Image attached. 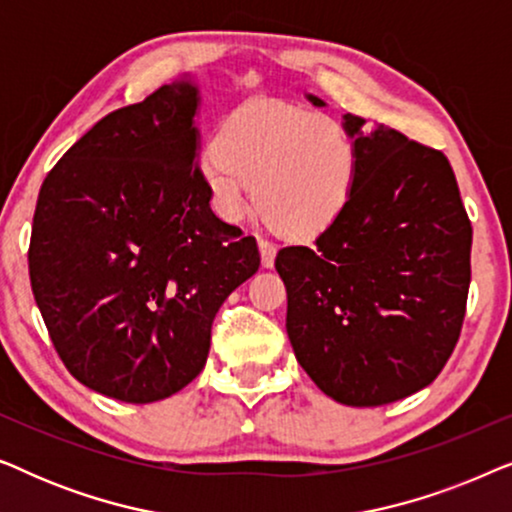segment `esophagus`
<instances>
[{"label": "esophagus", "mask_w": 512, "mask_h": 512, "mask_svg": "<svg viewBox=\"0 0 512 512\" xmlns=\"http://www.w3.org/2000/svg\"><path fill=\"white\" fill-rule=\"evenodd\" d=\"M258 249H261L263 268H272V265H275V254H277L275 244L268 242V240H258Z\"/></svg>", "instance_id": "esophagus-1"}]
</instances>
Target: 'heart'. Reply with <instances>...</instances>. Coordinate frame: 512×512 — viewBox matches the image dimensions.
<instances>
[{
    "label": "heart",
    "mask_w": 512,
    "mask_h": 512,
    "mask_svg": "<svg viewBox=\"0 0 512 512\" xmlns=\"http://www.w3.org/2000/svg\"><path fill=\"white\" fill-rule=\"evenodd\" d=\"M359 174L352 137L331 118L258 100L235 111L202 158L216 214L240 221L254 202L277 233L314 237L345 212Z\"/></svg>",
    "instance_id": "heart-1"
}]
</instances>
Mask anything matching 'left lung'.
Here are the masks:
<instances>
[{"label": "left lung", "mask_w": 512, "mask_h": 512, "mask_svg": "<svg viewBox=\"0 0 512 512\" xmlns=\"http://www.w3.org/2000/svg\"><path fill=\"white\" fill-rule=\"evenodd\" d=\"M314 107H326L307 95ZM342 116L359 153L349 205L314 247H284L286 333L333 401L387 405L429 387L466 314L473 228L443 153Z\"/></svg>", "instance_id": "1"}]
</instances>
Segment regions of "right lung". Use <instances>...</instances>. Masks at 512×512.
Listing matches in <instances>:
<instances>
[{
    "mask_svg": "<svg viewBox=\"0 0 512 512\" xmlns=\"http://www.w3.org/2000/svg\"><path fill=\"white\" fill-rule=\"evenodd\" d=\"M193 76L95 123L48 172L30 279L62 363L123 403L177 394L205 368L212 321L261 265L209 207Z\"/></svg>",
    "mask_w": 512,
    "mask_h": 512,
    "instance_id": "obj_1",
    "label": "right lung"
}]
</instances>
